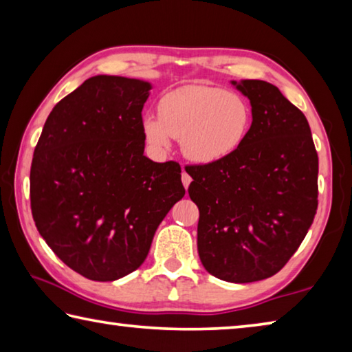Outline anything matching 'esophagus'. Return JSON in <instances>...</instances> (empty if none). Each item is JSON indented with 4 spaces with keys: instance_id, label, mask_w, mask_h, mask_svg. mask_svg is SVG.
Instances as JSON below:
<instances>
[{
    "instance_id": "obj_1",
    "label": "esophagus",
    "mask_w": 352,
    "mask_h": 352,
    "mask_svg": "<svg viewBox=\"0 0 352 352\" xmlns=\"http://www.w3.org/2000/svg\"><path fill=\"white\" fill-rule=\"evenodd\" d=\"M182 182H183V186H184V188H188L189 184H190V182H192V178H190V175L188 174L186 170L182 172Z\"/></svg>"
}]
</instances>
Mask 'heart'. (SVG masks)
Instances as JSON below:
<instances>
[{
  "instance_id": "1",
  "label": "heart",
  "mask_w": 352,
  "mask_h": 352,
  "mask_svg": "<svg viewBox=\"0 0 352 352\" xmlns=\"http://www.w3.org/2000/svg\"><path fill=\"white\" fill-rule=\"evenodd\" d=\"M252 109L237 93L208 85H186L160 99L158 118L142 119V135L155 152H166L170 136L184 157L211 164L233 155L247 140Z\"/></svg>"
}]
</instances>
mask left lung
Instances as JSON below:
<instances>
[{"label":"left lung","instance_id":"8db88e82","mask_svg":"<svg viewBox=\"0 0 352 352\" xmlns=\"http://www.w3.org/2000/svg\"><path fill=\"white\" fill-rule=\"evenodd\" d=\"M233 85L252 104L247 140L225 160L186 172L200 211L201 264L242 284L273 276L301 245L318 206V155L306 116L275 85Z\"/></svg>","mask_w":352,"mask_h":352}]
</instances>
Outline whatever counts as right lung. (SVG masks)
I'll return each mask as SVG.
<instances>
[{
	"mask_svg": "<svg viewBox=\"0 0 352 352\" xmlns=\"http://www.w3.org/2000/svg\"><path fill=\"white\" fill-rule=\"evenodd\" d=\"M151 88L127 77H90L52 109L35 146V226L69 269L93 281L138 269L184 195L180 164L144 157L141 111Z\"/></svg>",
	"mask_w": 352,
	"mask_h": 352,
	"instance_id": "obj_1",
	"label": "right lung"
}]
</instances>
